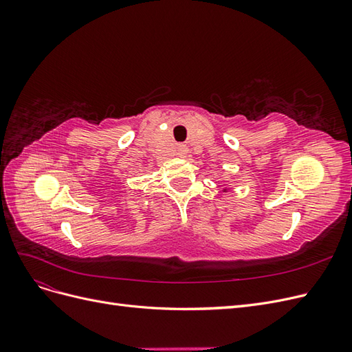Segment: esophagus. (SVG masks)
<instances>
[{
  "label": "esophagus",
  "instance_id": "1",
  "mask_svg": "<svg viewBox=\"0 0 352 352\" xmlns=\"http://www.w3.org/2000/svg\"><path fill=\"white\" fill-rule=\"evenodd\" d=\"M186 153H188V150H186L185 146L180 145V146L177 148V155H179V157H185V155H186Z\"/></svg>",
  "mask_w": 352,
  "mask_h": 352
}]
</instances>
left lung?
<instances>
[{"instance_id":"obj_1","label":"left lung","mask_w":352,"mask_h":352,"mask_svg":"<svg viewBox=\"0 0 352 352\" xmlns=\"http://www.w3.org/2000/svg\"><path fill=\"white\" fill-rule=\"evenodd\" d=\"M223 192H228V189H223Z\"/></svg>"}]
</instances>
